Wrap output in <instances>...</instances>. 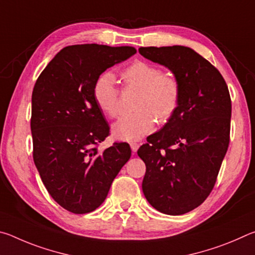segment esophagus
<instances>
[{
  "instance_id": "34e87169",
  "label": "esophagus",
  "mask_w": 255,
  "mask_h": 255,
  "mask_svg": "<svg viewBox=\"0 0 255 255\" xmlns=\"http://www.w3.org/2000/svg\"><path fill=\"white\" fill-rule=\"evenodd\" d=\"M130 147H131V150L133 153H136L137 152V149H138V147H139V144H137V143H131L130 144Z\"/></svg>"
}]
</instances>
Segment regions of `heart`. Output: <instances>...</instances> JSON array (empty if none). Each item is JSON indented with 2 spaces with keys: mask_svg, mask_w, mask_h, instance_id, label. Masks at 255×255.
Masks as SVG:
<instances>
[{
  "mask_svg": "<svg viewBox=\"0 0 255 255\" xmlns=\"http://www.w3.org/2000/svg\"><path fill=\"white\" fill-rule=\"evenodd\" d=\"M125 89L138 91L132 114L125 115L112 126L115 137L123 140H138L152 131L155 119L165 124L178 110L181 99L179 81L161 68L146 62H135L122 72ZM93 99L109 118L119 114V90L116 76L102 73L94 82Z\"/></svg>",
  "mask_w": 255,
  "mask_h": 255,
  "instance_id": "heart-1",
  "label": "heart"
}]
</instances>
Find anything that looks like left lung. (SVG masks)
<instances>
[{
  "mask_svg": "<svg viewBox=\"0 0 255 255\" xmlns=\"http://www.w3.org/2000/svg\"><path fill=\"white\" fill-rule=\"evenodd\" d=\"M138 51L169 68L181 86L175 115L137 152L146 165L141 188L156 210L183 215L200 206L216 183L230 144V92L217 68L189 47Z\"/></svg>",
  "mask_w": 255,
  "mask_h": 255,
  "instance_id": "left-lung-1",
  "label": "left lung"
}]
</instances>
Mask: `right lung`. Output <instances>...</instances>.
<instances>
[{"label":"right lung","mask_w":255,"mask_h":255,"mask_svg":"<svg viewBox=\"0 0 255 255\" xmlns=\"http://www.w3.org/2000/svg\"><path fill=\"white\" fill-rule=\"evenodd\" d=\"M133 54L136 49L129 46H68L50 60L34 84V165L51 198L73 214L96 210L130 158L127 143L98 150L110 127L94 101L93 85L107 68Z\"/></svg>","instance_id":"add662e5"}]
</instances>
